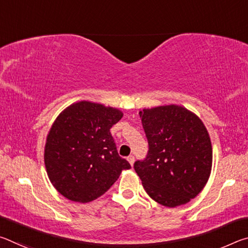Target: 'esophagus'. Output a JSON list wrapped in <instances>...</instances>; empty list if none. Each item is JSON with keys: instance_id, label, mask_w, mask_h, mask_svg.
<instances>
[{"instance_id": "34e87169", "label": "esophagus", "mask_w": 248, "mask_h": 248, "mask_svg": "<svg viewBox=\"0 0 248 248\" xmlns=\"http://www.w3.org/2000/svg\"><path fill=\"white\" fill-rule=\"evenodd\" d=\"M127 159H128V162L130 163V164L133 165V163H134V156H133V155H129V156L127 157Z\"/></svg>"}]
</instances>
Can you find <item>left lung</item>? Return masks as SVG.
Instances as JSON below:
<instances>
[{
	"label": "left lung",
	"mask_w": 248,
	"mask_h": 248,
	"mask_svg": "<svg viewBox=\"0 0 248 248\" xmlns=\"http://www.w3.org/2000/svg\"><path fill=\"white\" fill-rule=\"evenodd\" d=\"M139 115L149 151L134 170L146 194L170 208L189 202L211 171L212 146L202 121L177 105L143 109Z\"/></svg>",
	"instance_id": "8db88e82"
}]
</instances>
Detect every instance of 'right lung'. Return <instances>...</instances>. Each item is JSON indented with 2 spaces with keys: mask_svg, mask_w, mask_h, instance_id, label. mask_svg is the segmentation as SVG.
<instances>
[{
  "mask_svg": "<svg viewBox=\"0 0 248 248\" xmlns=\"http://www.w3.org/2000/svg\"><path fill=\"white\" fill-rule=\"evenodd\" d=\"M123 112L104 105L79 102L59 115L47 137L45 164L50 182L62 196L90 202L112 186L123 170L110 128Z\"/></svg>",
  "mask_w": 248,
  "mask_h": 248,
  "instance_id": "right-lung-1",
  "label": "right lung"
}]
</instances>
